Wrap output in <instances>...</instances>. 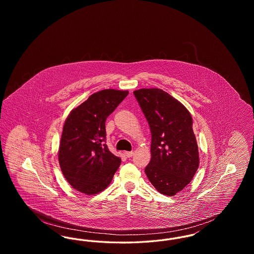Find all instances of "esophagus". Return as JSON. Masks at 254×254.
Wrapping results in <instances>:
<instances>
[{
  "label": "esophagus",
  "mask_w": 254,
  "mask_h": 254,
  "mask_svg": "<svg viewBox=\"0 0 254 254\" xmlns=\"http://www.w3.org/2000/svg\"><path fill=\"white\" fill-rule=\"evenodd\" d=\"M125 155L127 158L132 157L133 155H134V152L133 151H126Z\"/></svg>",
  "instance_id": "esophagus-1"
}]
</instances>
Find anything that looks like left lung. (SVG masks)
Segmentation results:
<instances>
[{
  "label": "left lung",
  "instance_id": "obj_1",
  "mask_svg": "<svg viewBox=\"0 0 254 254\" xmlns=\"http://www.w3.org/2000/svg\"><path fill=\"white\" fill-rule=\"evenodd\" d=\"M133 94L151 131V160L145 174L160 193L175 195L190 183L199 167L191 115L162 89L142 88Z\"/></svg>",
  "mask_w": 254,
  "mask_h": 254
}]
</instances>
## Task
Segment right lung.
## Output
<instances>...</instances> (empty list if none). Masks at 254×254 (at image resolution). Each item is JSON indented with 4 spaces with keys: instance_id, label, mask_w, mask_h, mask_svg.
Returning <instances> with one entry per match:
<instances>
[{
    "instance_id": "1",
    "label": "right lung",
    "mask_w": 254,
    "mask_h": 254,
    "mask_svg": "<svg viewBox=\"0 0 254 254\" xmlns=\"http://www.w3.org/2000/svg\"><path fill=\"white\" fill-rule=\"evenodd\" d=\"M127 94L115 89L93 93L64 122L59 164L66 181L80 192L92 195L104 190L121 164L106 144V120Z\"/></svg>"
}]
</instances>
